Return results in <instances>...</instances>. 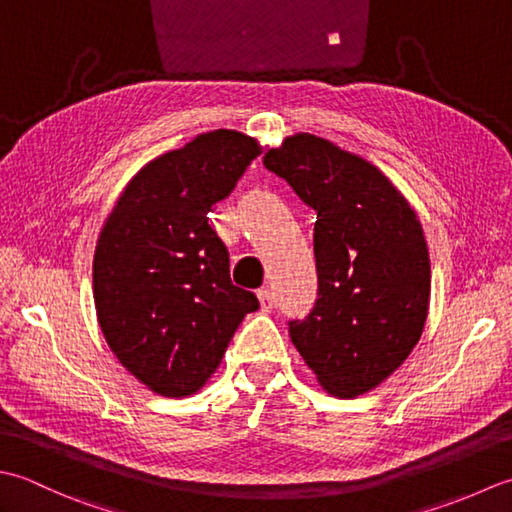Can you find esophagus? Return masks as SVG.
Here are the masks:
<instances>
[{"label":"esophagus","instance_id":"1","mask_svg":"<svg viewBox=\"0 0 512 512\" xmlns=\"http://www.w3.org/2000/svg\"><path fill=\"white\" fill-rule=\"evenodd\" d=\"M258 302H260V309L263 311H271V307H274V294H271L269 289H258Z\"/></svg>","mask_w":512,"mask_h":512}]
</instances>
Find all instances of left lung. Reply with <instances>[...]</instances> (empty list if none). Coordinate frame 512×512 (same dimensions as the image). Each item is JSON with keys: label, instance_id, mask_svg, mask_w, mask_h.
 <instances>
[{"label": "left lung", "instance_id": "obj_1", "mask_svg": "<svg viewBox=\"0 0 512 512\" xmlns=\"http://www.w3.org/2000/svg\"><path fill=\"white\" fill-rule=\"evenodd\" d=\"M263 163L316 212L318 300L289 336L336 398L389 378L420 342L431 298L424 229L404 194L362 156L296 132Z\"/></svg>", "mask_w": 512, "mask_h": 512}]
</instances>
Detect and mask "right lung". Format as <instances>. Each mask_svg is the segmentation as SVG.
<instances>
[{"label":"right lung","mask_w":512,"mask_h":512,"mask_svg":"<svg viewBox=\"0 0 512 512\" xmlns=\"http://www.w3.org/2000/svg\"><path fill=\"white\" fill-rule=\"evenodd\" d=\"M263 145L212 130L156 156L132 176L101 227L92 260L97 320L110 351L163 398L205 387L249 311L227 249L207 223Z\"/></svg>","instance_id":"add662e5"}]
</instances>
